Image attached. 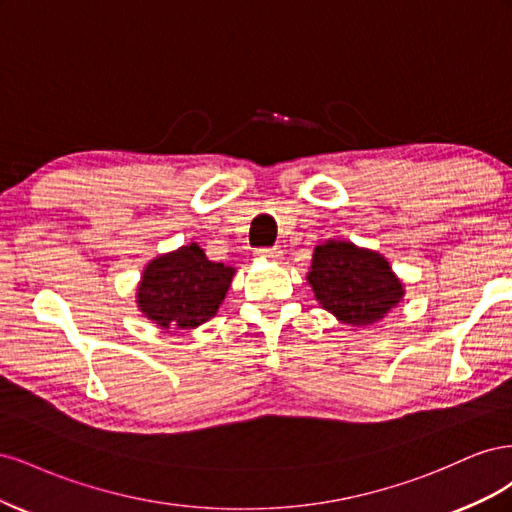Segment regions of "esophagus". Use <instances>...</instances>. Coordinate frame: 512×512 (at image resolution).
Segmentation results:
<instances>
[{
    "label": "esophagus",
    "mask_w": 512,
    "mask_h": 512,
    "mask_svg": "<svg viewBox=\"0 0 512 512\" xmlns=\"http://www.w3.org/2000/svg\"><path fill=\"white\" fill-rule=\"evenodd\" d=\"M282 254L284 252L280 250V247H260V250H256V256L262 260H280Z\"/></svg>",
    "instance_id": "esophagus-1"
}]
</instances>
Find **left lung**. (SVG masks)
Masks as SVG:
<instances>
[{"label":"left lung","mask_w":512,"mask_h":512,"mask_svg":"<svg viewBox=\"0 0 512 512\" xmlns=\"http://www.w3.org/2000/svg\"><path fill=\"white\" fill-rule=\"evenodd\" d=\"M307 282L316 301L350 327L382 320L406 294L389 260L350 241L316 245Z\"/></svg>","instance_id":"8db88e82"}]
</instances>
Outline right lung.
I'll use <instances>...</instances> for the list:
<instances>
[{"mask_svg": "<svg viewBox=\"0 0 512 512\" xmlns=\"http://www.w3.org/2000/svg\"><path fill=\"white\" fill-rule=\"evenodd\" d=\"M235 269L211 262L198 243L153 258L143 271L136 303L160 329H196L226 297Z\"/></svg>", "mask_w": 512, "mask_h": 512, "instance_id": "obj_1", "label": "right lung"}]
</instances>
